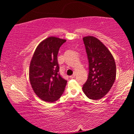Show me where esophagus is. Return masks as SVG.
<instances>
[{
    "mask_svg": "<svg viewBox=\"0 0 134 134\" xmlns=\"http://www.w3.org/2000/svg\"><path fill=\"white\" fill-rule=\"evenodd\" d=\"M76 73H74L73 74H72V75H71V76H70V79H74V77H75V76H76Z\"/></svg>",
    "mask_w": 134,
    "mask_h": 134,
    "instance_id": "1",
    "label": "esophagus"
}]
</instances>
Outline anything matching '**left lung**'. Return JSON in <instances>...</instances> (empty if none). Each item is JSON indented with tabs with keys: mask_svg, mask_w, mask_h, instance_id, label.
Returning <instances> with one entry per match:
<instances>
[{
	"mask_svg": "<svg viewBox=\"0 0 134 134\" xmlns=\"http://www.w3.org/2000/svg\"><path fill=\"white\" fill-rule=\"evenodd\" d=\"M89 60V75L82 87L88 98L100 99L109 92L116 79V64L109 50L92 36L83 38Z\"/></svg>",
	"mask_w": 134,
	"mask_h": 134,
	"instance_id": "left-lung-1",
	"label": "left lung"
}]
</instances>
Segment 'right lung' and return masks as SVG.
<instances>
[{
    "label": "right lung",
    "instance_id": "1",
    "mask_svg": "<svg viewBox=\"0 0 134 134\" xmlns=\"http://www.w3.org/2000/svg\"><path fill=\"white\" fill-rule=\"evenodd\" d=\"M65 42L59 38H47L38 45L32 58L29 81L35 93L44 101L54 102L64 91L67 81L59 73L57 55Z\"/></svg>",
    "mask_w": 134,
    "mask_h": 134
}]
</instances>
